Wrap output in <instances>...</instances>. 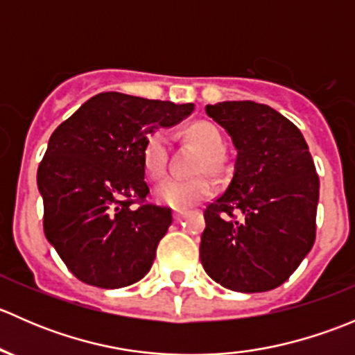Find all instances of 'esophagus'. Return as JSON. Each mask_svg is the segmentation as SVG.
Returning <instances> with one entry per match:
<instances>
[{
    "label": "esophagus",
    "mask_w": 355,
    "mask_h": 355,
    "mask_svg": "<svg viewBox=\"0 0 355 355\" xmlns=\"http://www.w3.org/2000/svg\"><path fill=\"white\" fill-rule=\"evenodd\" d=\"M185 214H187V211H185V209H175L173 211V220L175 221H182L185 218Z\"/></svg>",
    "instance_id": "obj_1"
}]
</instances>
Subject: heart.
Masks as SVG:
<instances>
[{
  "instance_id": "obj_1",
  "label": "heart",
  "mask_w": 355,
  "mask_h": 355,
  "mask_svg": "<svg viewBox=\"0 0 355 355\" xmlns=\"http://www.w3.org/2000/svg\"><path fill=\"white\" fill-rule=\"evenodd\" d=\"M187 135L194 144L202 149L204 157L200 159L199 168L204 170H216L221 163V139L220 130L209 121H194L187 127ZM144 170L149 178L157 180L166 173L168 168V137L163 130L156 132L148 139L142 151ZM213 192V182L206 175H198L194 178L168 177L156 185L155 198L157 202L166 204L175 209H184L199 200L209 198Z\"/></svg>"
}]
</instances>
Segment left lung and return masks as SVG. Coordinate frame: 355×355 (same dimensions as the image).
Instances as JSON below:
<instances>
[{
  "label": "left lung",
  "mask_w": 355,
  "mask_h": 355,
  "mask_svg": "<svg viewBox=\"0 0 355 355\" xmlns=\"http://www.w3.org/2000/svg\"><path fill=\"white\" fill-rule=\"evenodd\" d=\"M237 157L227 191L204 209L200 263L235 292L280 287L316 239L320 178L299 128L254 101L207 105Z\"/></svg>",
  "instance_id": "left-lung-1"
}]
</instances>
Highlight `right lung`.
Segmentation results:
<instances>
[{
	"instance_id": "obj_1",
	"label": "right lung",
	"mask_w": 355,
	"mask_h": 355,
	"mask_svg": "<svg viewBox=\"0 0 355 355\" xmlns=\"http://www.w3.org/2000/svg\"><path fill=\"white\" fill-rule=\"evenodd\" d=\"M192 110L191 103L101 92L53 132L37 170L42 225L80 282L120 288L151 270L171 209L146 202L142 151L149 134Z\"/></svg>"
}]
</instances>
